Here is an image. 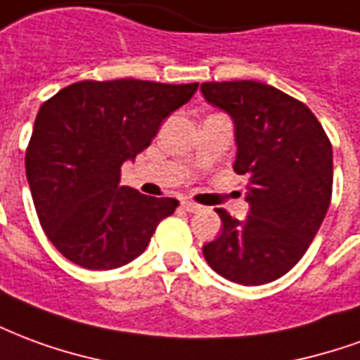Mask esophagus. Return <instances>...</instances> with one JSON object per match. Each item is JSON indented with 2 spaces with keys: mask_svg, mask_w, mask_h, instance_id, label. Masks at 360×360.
Returning a JSON list of instances; mask_svg holds the SVG:
<instances>
[{
  "mask_svg": "<svg viewBox=\"0 0 360 360\" xmlns=\"http://www.w3.org/2000/svg\"><path fill=\"white\" fill-rule=\"evenodd\" d=\"M181 206H183V210L188 212V214H195V212L200 210V206L195 202H191V200H183V202H181Z\"/></svg>",
  "mask_w": 360,
  "mask_h": 360,
  "instance_id": "obj_1",
  "label": "esophagus"
}]
</instances>
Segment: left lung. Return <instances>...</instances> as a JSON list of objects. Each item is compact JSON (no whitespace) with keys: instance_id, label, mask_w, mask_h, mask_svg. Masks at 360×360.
Instances as JSON below:
<instances>
[{"instance_id":"obj_1","label":"left lung","mask_w":360,"mask_h":360,"mask_svg":"<svg viewBox=\"0 0 360 360\" xmlns=\"http://www.w3.org/2000/svg\"><path fill=\"white\" fill-rule=\"evenodd\" d=\"M200 90L233 121V169L249 181V216L235 219L218 208L224 227L202 255L229 281L270 283L301 260L324 221L332 198V144L304 103L270 84L204 82Z\"/></svg>"}]
</instances>
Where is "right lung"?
I'll list each match as a JSON object with an SVG mask.
<instances>
[{"instance_id":"obj_1","label":"right lung","mask_w":360,"mask_h":360,"mask_svg":"<svg viewBox=\"0 0 360 360\" xmlns=\"http://www.w3.org/2000/svg\"><path fill=\"white\" fill-rule=\"evenodd\" d=\"M198 84L81 81L42 103L27 148V179L53 247L86 270L141 257L175 198L121 185V165L148 148L167 115Z\"/></svg>"}]
</instances>
